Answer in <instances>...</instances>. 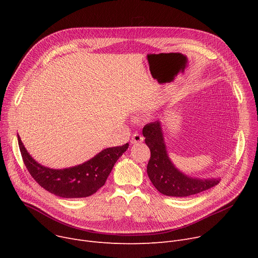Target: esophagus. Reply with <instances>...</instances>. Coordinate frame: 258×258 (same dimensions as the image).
I'll return each mask as SVG.
<instances>
[{
    "label": "esophagus",
    "instance_id": "obj_1",
    "mask_svg": "<svg viewBox=\"0 0 258 258\" xmlns=\"http://www.w3.org/2000/svg\"><path fill=\"white\" fill-rule=\"evenodd\" d=\"M143 137L141 136L140 134H138V133H135L133 136H132V138H131V143L132 144H136V143H141L142 141H143Z\"/></svg>",
    "mask_w": 258,
    "mask_h": 258
}]
</instances>
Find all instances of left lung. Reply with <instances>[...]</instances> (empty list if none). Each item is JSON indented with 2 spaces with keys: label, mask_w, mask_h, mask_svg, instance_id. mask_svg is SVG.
Wrapping results in <instances>:
<instances>
[{
  "label": "left lung",
  "mask_w": 258,
  "mask_h": 258,
  "mask_svg": "<svg viewBox=\"0 0 258 258\" xmlns=\"http://www.w3.org/2000/svg\"><path fill=\"white\" fill-rule=\"evenodd\" d=\"M142 134L151 150V159L147 164L148 178L162 195L185 198L205 191L220 183L219 178H191L175 168L166 151L160 121L146 124Z\"/></svg>",
  "instance_id": "8db88e82"
}]
</instances>
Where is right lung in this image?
<instances>
[{"instance_id": "1", "label": "right lung", "mask_w": 258, "mask_h": 258, "mask_svg": "<svg viewBox=\"0 0 258 258\" xmlns=\"http://www.w3.org/2000/svg\"><path fill=\"white\" fill-rule=\"evenodd\" d=\"M24 163L32 178L47 191L66 199L87 198L102 187L117 160L127 148L128 143L108 147L83 164L63 169H53L40 165L28 154L18 135Z\"/></svg>"}]
</instances>
